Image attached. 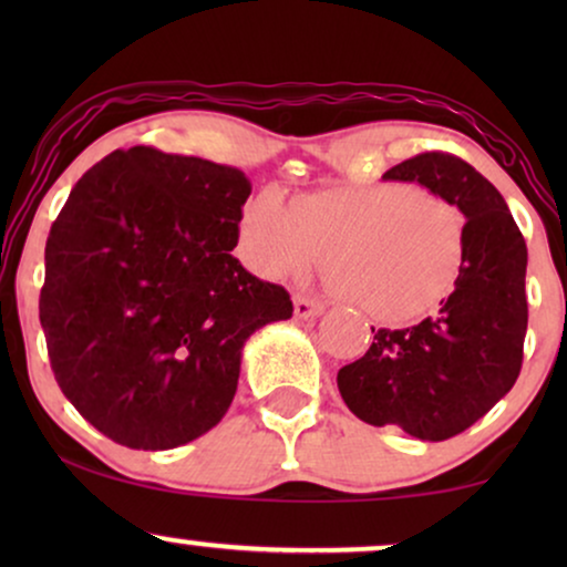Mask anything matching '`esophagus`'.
I'll return each mask as SVG.
<instances>
[{
	"label": "esophagus",
	"mask_w": 567,
	"mask_h": 567,
	"mask_svg": "<svg viewBox=\"0 0 567 567\" xmlns=\"http://www.w3.org/2000/svg\"><path fill=\"white\" fill-rule=\"evenodd\" d=\"M322 312H324L322 301L301 297V293H297V297H293V315H297L299 320H309V317H317V315H322Z\"/></svg>",
	"instance_id": "esophagus-1"
}]
</instances>
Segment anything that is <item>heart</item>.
<instances>
[{
    "mask_svg": "<svg viewBox=\"0 0 567 567\" xmlns=\"http://www.w3.org/2000/svg\"><path fill=\"white\" fill-rule=\"evenodd\" d=\"M467 247L464 214L402 183L322 190L286 204L260 193L239 221V252L268 278H301L330 260L343 305L377 322H410L452 293Z\"/></svg>",
    "mask_w": 567,
    "mask_h": 567,
    "instance_id": "heart-1",
    "label": "heart"
}]
</instances>
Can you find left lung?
<instances>
[{
	"mask_svg": "<svg viewBox=\"0 0 567 567\" xmlns=\"http://www.w3.org/2000/svg\"><path fill=\"white\" fill-rule=\"evenodd\" d=\"M382 177L452 200L467 219V247L439 312L413 328H371L374 343L338 371V390L363 423L446 441L506 398L522 371L526 243L495 185L454 154H417Z\"/></svg>",
	"mask_w": 567,
	"mask_h": 567,
	"instance_id": "1",
	"label": "left lung"
}]
</instances>
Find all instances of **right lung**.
Masks as SVG:
<instances>
[{
    "label": "right lung",
    "instance_id": "add662e5",
    "mask_svg": "<svg viewBox=\"0 0 567 567\" xmlns=\"http://www.w3.org/2000/svg\"><path fill=\"white\" fill-rule=\"evenodd\" d=\"M250 190L235 167L131 146L51 224L38 309L53 377L115 444L162 452L212 431L247 338L291 317L289 291L231 255Z\"/></svg>",
    "mask_w": 567,
    "mask_h": 567
}]
</instances>
